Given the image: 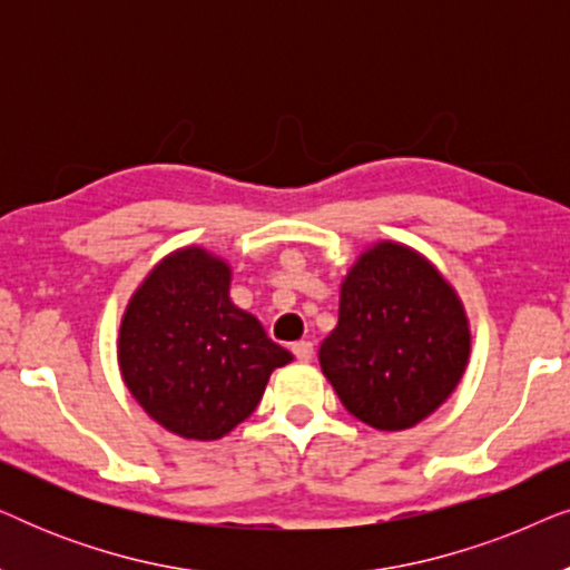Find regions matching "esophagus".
Returning a JSON list of instances; mask_svg holds the SVG:
<instances>
[{
  "mask_svg": "<svg viewBox=\"0 0 570 570\" xmlns=\"http://www.w3.org/2000/svg\"><path fill=\"white\" fill-rule=\"evenodd\" d=\"M293 355L298 357L301 363H308L311 357H314V345H311V342H306V340L295 342V345H293Z\"/></svg>",
  "mask_w": 570,
  "mask_h": 570,
  "instance_id": "esophagus-1",
  "label": "esophagus"
}]
</instances>
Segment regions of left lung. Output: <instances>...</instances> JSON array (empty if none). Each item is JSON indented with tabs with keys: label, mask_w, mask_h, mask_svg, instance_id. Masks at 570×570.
Returning a JSON list of instances; mask_svg holds the SVG:
<instances>
[{
	"label": "left lung",
	"mask_w": 570,
	"mask_h": 570,
	"mask_svg": "<svg viewBox=\"0 0 570 570\" xmlns=\"http://www.w3.org/2000/svg\"><path fill=\"white\" fill-rule=\"evenodd\" d=\"M470 322L439 269L415 248L379 240L340 287V318L318 347L350 415L404 431L441 407L470 361Z\"/></svg>",
	"instance_id": "1"
}]
</instances>
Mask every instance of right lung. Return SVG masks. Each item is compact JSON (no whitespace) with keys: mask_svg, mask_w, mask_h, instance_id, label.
I'll use <instances>...</instances> for the list:
<instances>
[{"mask_svg":"<svg viewBox=\"0 0 570 570\" xmlns=\"http://www.w3.org/2000/svg\"><path fill=\"white\" fill-rule=\"evenodd\" d=\"M228 291V264L186 246L155 264L124 311V384L181 439H223L256 410L272 371L293 361Z\"/></svg>","mask_w":570,"mask_h":570,"instance_id":"1","label":"right lung"}]
</instances>
